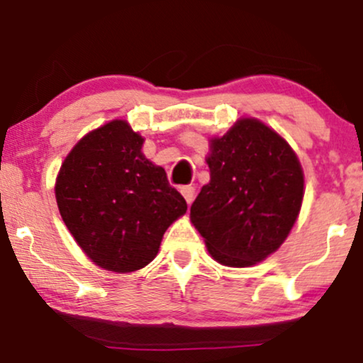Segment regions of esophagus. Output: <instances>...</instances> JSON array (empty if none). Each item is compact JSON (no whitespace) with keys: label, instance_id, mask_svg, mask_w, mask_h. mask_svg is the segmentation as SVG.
Here are the masks:
<instances>
[{"label":"esophagus","instance_id":"1","mask_svg":"<svg viewBox=\"0 0 363 363\" xmlns=\"http://www.w3.org/2000/svg\"><path fill=\"white\" fill-rule=\"evenodd\" d=\"M181 193H182V196H184L187 205H191L194 199V194H196V187L194 186H182Z\"/></svg>","mask_w":363,"mask_h":363}]
</instances>
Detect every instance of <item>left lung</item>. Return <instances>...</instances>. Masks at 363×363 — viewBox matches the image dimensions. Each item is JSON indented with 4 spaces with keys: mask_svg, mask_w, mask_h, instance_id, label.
Here are the masks:
<instances>
[{
    "mask_svg": "<svg viewBox=\"0 0 363 363\" xmlns=\"http://www.w3.org/2000/svg\"><path fill=\"white\" fill-rule=\"evenodd\" d=\"M210 182L191 205L208 251L225 266H252L277 251L297 220L303 174L285 140L240 119L211 140Z\"/></svg>",
    "mask_w": 363,
    "mask_h": 363,
    "instance_id": "left-lung-1",
    "label": "left lung"
}]
</instances>
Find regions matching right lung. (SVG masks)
<instances>
[{
    "mask_svg": "<svg viewBox=\"0 0 363 363\" xmlns=\"http://www.w3.org/2000/svg\"><path fill=\"white\" fill-rule=\"evenodd\" d=\"M141 145L126 121H111L74 145L56 181L62 222L83 252L109 272L147 266L169 225L187 210Z\"/></svg>",
    "mask_w": 363,
    "mask_h": 363,
    "instance_id": "obj_1",
    "label": "right lung"
}]
</instances>
